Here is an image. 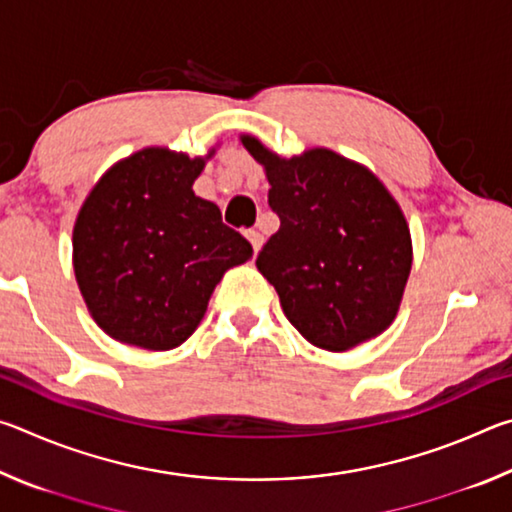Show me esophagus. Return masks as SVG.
Wrapping results in <instances>:
<instances>
[{"label": "esophagus", "instance_id": "esophagus-1", "mask_svg": "<svg viewBox=\"0 0 512 512\" xmlns=\"http://www.w3.org/2000/svg\"><path fill=\"white\" fill-rule=\"evenodd\" d=\"M246 237H248L250 244H253V250H255V253H259V248H262V244H264V235H262V232H257V230H248V232H246Z\"/></svg>", "mask_w": 512, "mask_h": 512}]
</instances>
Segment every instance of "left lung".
Listing matches in <instances>:
<instances>
[{
  "instance_id": "left-lung-1",
  "label": "left lung",
  "mask_w": 512,
  "mask_h": 512,
  "mask_svg": "<svg viewBox=\"0 0 512 512\" xmlns=\"http://www.w3.org/2000/svg\"><path fill=\"white\" fill-rule=\"evenodd\" d=\"M241 144L264 167L280 216L255 264L289 323L327 352L386 332L413 264L400 203L368 167L329 149L282 158L255 135Z\"/></svg>"
}]
</instances>
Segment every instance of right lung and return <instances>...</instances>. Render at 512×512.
Listing matches in <instances>:
<instances>
[{
  "instance_id": "right-lung-1",
  "label": "right lung",
  "mask_w": 512,
  "mask_h": 512,
  "mask_svg": "<svg viewBox=\"0 0 512 512\" xmlns=\"http://www.w3.org/2000/svg\"><path fill=\"white\" fill-rule=\"evenodd\" d=\"M214 155L146 146L103 173L72 235L76 284L110 339L164 352L201 325L223 273L253 246L221 221L194 180Z\"/></svg>"
}]
</instances>
